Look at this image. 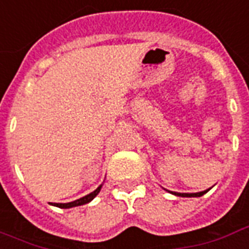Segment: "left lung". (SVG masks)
Returning a JSON list of instances; mask_svg holds the SVG:
<instances>
[{
	"instance_id": "8db88e82",
	"label": "left lung",
	"mask_w": 249,
	"mask_h": 249,
	"mask_svg": "<svg viewBox=\"0 0 249 249\" xmlns=\"http://www.w3.org/2000/svg\"><path fill=\"white\" fill-rule=\"evenodd\" d=\"M210 190V189H209ZM209 190H204V191H200V193H173V191H169V193H171V194L174 195H178V196H186V198H191V196H202L203 194H206Z\"/></svg>"
}]
</instances>
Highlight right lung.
<instances>
[{"label": "right lung", "instance_id": "1", "mask_svg": "<svg viewBox=\"0 0 249 249\" xmlns=\"http://www.w3.org/2000/svg\"><path fill=\"white\" fill-rule=\"evenodd\" d=\"M101 186L103 185L99 186L95 191H92L91 194L86 195V196H83V198H80V199L73 200V202H68V203H53V204L56 206V207H59V209H71V207H76V206H82V204L89 203V202H91V200L93 199L99 193H100Z\"/></svg>", "mask_w": 249, "mask_h": 249}]
</instances>
